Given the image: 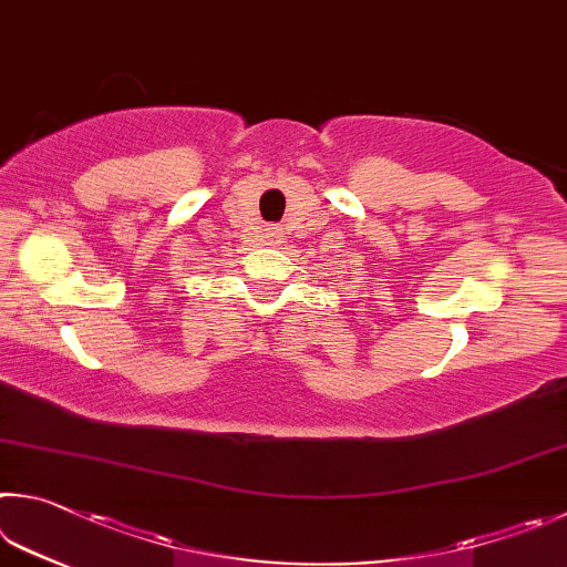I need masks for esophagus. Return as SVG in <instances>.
I'll use <instances>...</instances> for the list:
<instances>
[{
    "label": "esophagus",
    "instance_id": "obj_1",
    "mask_svg": "<svg viewBox=\"0 0 567 567\" xmlns=\"http://www.w3.org/2000/svg\"><path fill=\"white\" fill-rule=\"evenodd\" d=\"M268 238H271V241H276L278 234H276V231H271V228H268Z\"/></svg>",
    "mask_w": 567,
    "mask_h": 567
}]
</instances>
